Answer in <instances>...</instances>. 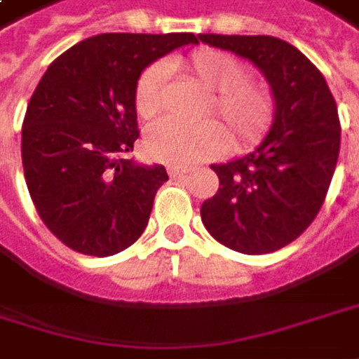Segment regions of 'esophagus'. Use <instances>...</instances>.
<instances>
[{
  "mask_svg": "<svg viewBox=\"0 0 359 359\" xmlns=\"http://www.w3.org/2000/svg\"><path fill=\"white\" fill-rule=\"evenodd\" d=\"M168 171H170L171 177H184L189 168H186V165H168Z\"/></svg>",
  "mask_w": 359,
  "mask_h": 359,
  "instance_id": "34e87169",
  "label": "esophagus"
}]
</instances>
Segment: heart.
I'll return each mask as SVG.
<instances>
[{"instance_id":"heart-1","label":"heart","mask_w":359,"mask_h":359,"mask_svg":"<svg viewBox=\"0 0 359 359\" xmlns=\"http://www.w3.org/2000/svg\"><path fill=\"white\" fill-rule=\"evenodd\" d=\"M189 70L210 90L202 107V115H218L230 129L238 147H252L271 131L277 102L271 88L262 82L248 79L246 64L232 54L202 48L186 60ZM165 66H147L135 82V111L139 117H155L163 109ZM228 133L214 118L200 123H182L177 118H163L153 123L145 133V151L151 159L189 165L226 151Z\"/></svg>"}]
</instances>
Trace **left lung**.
Returning a JSON list of instances; mask_svg holds the SVG:
<instances>
[{"instance_id":"8db88e82","label":"left lung","mask_w":359,"mask_h":359,"mask_svg":"<svg viewBox=\"0 0 359 359\" xmlns=\"http://www.w3.org/2000/svg\"><path fill=\"white\" fill-rule=\"evenodd\" d=\"M198 38L257 64L277 102L273 129L255 151L212 165L220 188L202 204V222L236 252H275L299 238L325 202L341 133L332 90L319 68L285 40L222 34Z\"/></svg>"}]
</instances>
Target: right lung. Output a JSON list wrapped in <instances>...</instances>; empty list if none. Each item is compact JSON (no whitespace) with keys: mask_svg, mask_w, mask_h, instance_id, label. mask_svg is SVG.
<instances>
[{"mask_svg":"<svg viewBox=\"0 0 359 359\" xmlns=\"http://www.w3.org/2000/svg\"><path fill=\"white\" fill-rule=\"evenodd\" d=\"M194 34H100L48 66L27 102L22 163L27 191L46 228L68 248L111 257L149 222L163 165L125 155L139 139L135 82Z\"/></svg>","mask_w":359,"mask_h":359,"instance_id":"right-lung-1","label":"right lung"}]
</instances>
